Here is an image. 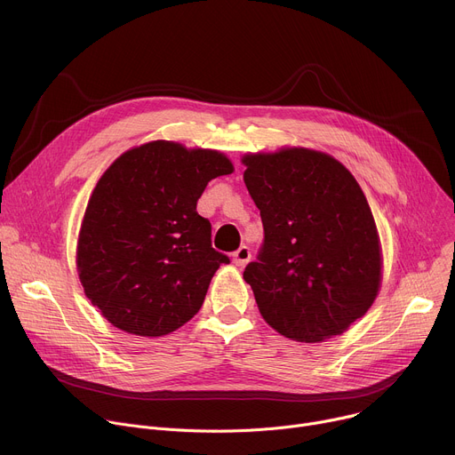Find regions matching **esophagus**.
<instances>
[{
	"label": "esophagus",
	"mask_w": 455,
	"mask_h": 455,
	"mask_svg": "<svg viewBox=\"0 0 455 455\" xmlns=\"http://www.w3.org/2000/svg\"><path fill=\"white\" fill-rule=\"evenodd\" d=\"M250 257H251L250 248H248V246H241V248H237V250L232 253V261H234L235 267H244V265L250 261Z\"/></svg>",
	"instance_id": "esophagus-1"
}]
</instances>
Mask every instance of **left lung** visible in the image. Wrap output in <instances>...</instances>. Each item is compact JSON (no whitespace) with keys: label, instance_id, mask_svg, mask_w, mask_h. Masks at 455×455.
Segmentation results:
<instances>
[{"label":"left lung","instance_id":"8db88e82","mask_svg":"<svg viewBox=\"0 0 455 455\" xmlns=\"http://www.w3.org/2000/svg\"><path fill=\"white\" fill-rule=\"evenodd\" d=\"M244 185L265 239L244 268L259 311L286 339L344 333L376 299L381 277L372 212L353 174L330 155H246Z\"/></svg>","mask_w":455,"mask_h":455}]
</instances>
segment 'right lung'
<instances>
[{
  "label": "right lung",
  "instance_id": "obj_1",
  "mask_svg": "<svg viewBox=\"0 0 455 455\" xmlns=\"http://www.w3.org/2000/svg\"><path fill=\"white\" fill-rule=\"evenodd\" d=\"M234 171L218 151L156 140L116 158L99 180L77 244L86 297L115 328L167 335L196 315L228 255L196 212L207 183Z\"/></svg>",
  "mask_w": 455,
  "mask_h": 455
}]
</instances>
